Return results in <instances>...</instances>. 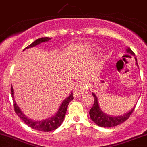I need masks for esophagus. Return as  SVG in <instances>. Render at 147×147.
<instances>
[{"mask_svg":"<svg viewBox=\"0 0 147 147\" xmlns=\"http://www.w3.org/2000/svg\"><path fill=\"white\" fill-rule=\"evenodd\" d=\"M87 92V84L84 82H78L74 86L73 89V95L75 98L80 97L81 95L84 93Z\"/></svg>","mask_w":147,"mask_h":147,"instance_id":"esophagus-1","label":"esophagus"}]
</instances>
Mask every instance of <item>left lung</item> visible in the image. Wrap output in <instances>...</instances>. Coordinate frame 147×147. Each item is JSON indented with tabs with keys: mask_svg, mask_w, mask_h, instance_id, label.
I'll return each instance as SVG.
<instances>
[{
	"mask_svg": "<svg viewBox=\"0 0 147 147\" xmlns=\"http://www.w3.org/2000/svg\"><path fill=\"white\" fill-rule=\"evenodd\" d=\"M127 53H129V54L134 55V53L129 48L127 49ZM136 60V64L138 66L137 60V58L135 57ZM92 95L94 97V105H93L92 107L90 109V116L91 119L97 125L100 126V127H115V126H117L119 124H121V123L124 122L127 119H129V117H130V115L132 114V112L134 110V107L131 110H130L129 112L126 113L125 115H122V116H119V117H111L109 115H107L106 114L104 113L100 109V106H99L98 104V100H97V97H96L95 94L94 93H92Z\"/></svg>",
	"mask_w": 147,
	"mask_h": 147,
	"instance_id": "left-lung-1",
	"label": "left lung"
}]
</instances>
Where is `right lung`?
I'll list each match as a JSON object with an SVG mask.
<instances>
[{
  "mask_svg": "<svg viewBox=\"0 0 147 147\" xmlns=\"http://www.w3.org/2000/svg\"><path fill=\"white\" fill-rule=\"evenodd\" d=\"M50 40H51V38H41L39 39L36 40L35 41H34L32 44H30V45H28V47H26L25 49L29 48V47H34V46H36L38 44H40L41 42H47ZM10 91H11V95L13 97V98L14 97V92H13V87H10ZM74 99L73 95H72V93H71L70 95L67 97V99L63 101L62 103L61 106L59 108L58 111L56 113V115L55 116L52 117L48 118L47 119L42 120V121H32L30 119H28L27 117L25 115H23V112H21L20 108L18 107L17 105H16V102H15L14 99H13V106H14V110L16 112V113L17 114L18 116L28 126H29L30 127H31L32 129H34L38 130V131H45V132H47V131H51L53 130L56 129L57 128H58L60 125H61L62 122L64 120L65 114H66L67 109V107L69 103L72 101Z\"/></svg>",
  "mask_w": 147,
  "mask_h": 147,
  "instance_id": "1",
  "label": "right lung"
}]
</instances>
